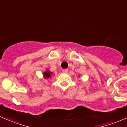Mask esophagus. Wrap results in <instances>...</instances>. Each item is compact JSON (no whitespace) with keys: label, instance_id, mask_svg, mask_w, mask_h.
Instances as JSON below:
<instances>
[{"label":"esophagus","instance_id":"34e87169","mask_svg":"<svg viewBox=\"0 0 127 127\" xmlns=\"http://www.w3.org/2000/svg\"><path fill=\"white\" fill-rule=\"evenodd\" d=\"M63 72L64 73H68V69H64V70H63Z\"/></svg>","mask_w":127,"mask_h":127}]
</instances>
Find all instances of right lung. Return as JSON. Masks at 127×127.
Here are the masks:
<instances>
[{
	"mask_svg": "<svg viewBox=\"0 0 127 127\" xmlns=\"http://www.w3.org/2000/svg\"><path fill=\"white\" fill-rule=\"evenodd\" d=\"M44 77H45V78H48L49 77L51 76V73L48 72V71H47V72H45L44 73Z\"/></svg>",
	"mask_w": 127,
	"mask_h": 127,
	"instance_id": "1",
	"label": "right lung"
}]
</instances>
